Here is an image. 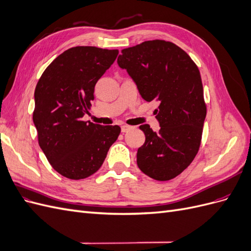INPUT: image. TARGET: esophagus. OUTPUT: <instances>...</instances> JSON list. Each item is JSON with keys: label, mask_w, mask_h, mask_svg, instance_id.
<instances>
[{"label": "esophagus", "mask_w": 251, "mask_h": 251, "mask_svg": "<svg viewBox=\"0 0 251 251\" xmlns=\"http://www.w3.org/2000/svg\"><path fill=\"white\" fill-rule=\"evenodd\" d=\"M132 128H133V126H126V125H125V126H121V132H123V133H127L128 131H131Z\"/></svg>", "instance_id": "1"}]
</instances>
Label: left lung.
Listing matches in <instances>:
<instances>
[{"mask_svg":"<svg viewBox=\"0 0 251 251\" xmlns=\"http://www.w3.org/2000/svg\"><path fill=\"white\" fill-rule=\"evenodd\" d=\"M117 64L126 70L141 97L157 101L154 132L139 126L146 141L137 151V165L158 181L177 177L198 153L206 117L203 86L198 67L177 45L161 40L148 41L121 51Z\"/></svg>","mask_w":251,"mask_h":251,"instance_id":"8db88e82","label":"left lung"}]
</instances>
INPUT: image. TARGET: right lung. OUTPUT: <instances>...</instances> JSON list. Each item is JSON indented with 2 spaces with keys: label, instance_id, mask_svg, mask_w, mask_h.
I'll list each match as a JSON object with an SVG mask.
<instances>
[{
  "label": "right lung",
  "instance_id": "right-lung-1",
  "mask_svg": "<svg viewBox=\"0 0 251 251\" xmlns=\"http://www.w3.org/2000/svg\"><path fill=\"white\" fill-rule=\"evenodd\" d=\"M118 50L79 46L66 50L44 71L34 91L33 123L39 144L62 176L79 180L100 170L118 138V126H100L82 117L94 88Z\"/></svg>",
  "mask_w": 251,
  "mask_h": 251
}]
</instances>
